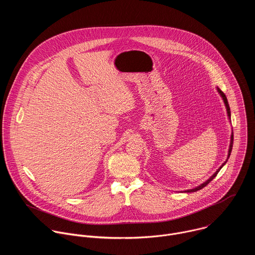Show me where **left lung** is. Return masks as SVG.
<instances>
[{
    "instance_id": "obj_1",
    "label": "left lung",
    "mask_w": 255,
    "mask_h": 255,
    "mask_svg": "<svg viewBox=\"0 0 255 255\" xmlns=\"http://www.w3.org/2000/svg\"><path fill=\"white\" fill-rule=\"evenodd\" d=\"M217 91H218V93L220 94V96H221V98H222V100H223V102H224V104H225V107H226V111H227V116H228V119H229V121H230V119H231V111H230V107H229V104H228V101H227V98H226V96H225V94L217 87ZM232 147H233V132L231 133V137H230V145H229V149H228V156H227V159H226V161H224L223 163H222V165L218 168L215 172H214V174L212 175V176H210L205 183H203V184H201L200 186H198V187H196V188H194V189H191V190H187V191H184L185 193H193V192H197V191H199V190H201V189H203V188H205L210 181L217 175V173L220 171V169L226 164V162H227V160H228V158L230 157V154H231V151H232ZM184 192H181V193H184Z\"/></svg>"
}]
</instances>
